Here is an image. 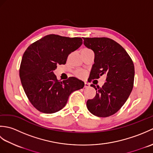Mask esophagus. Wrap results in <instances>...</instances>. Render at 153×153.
Returning a JSON list of instances; mask_svg holds the SVG:
<instances>
[{
  "instance_id": "1",
  "label": "esophagus",
  "mask_w": 153,
  "mask_h": 153,
  "mask_svg": "<svg viewBox=\"0 0 153 153\" xmlns=\"http://www.w3.org/2000/svg\"><path fill=\"white\" fill-rule=\"evenodd\" d=\"M89 86H90V85L89 83H85V86H84V87H85V89H87V88H88V87H89Z\"/></svg>"
}]
</instances>
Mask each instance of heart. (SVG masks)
Masks as SVG:
<instances>
[{
    "mask_svg": "<svg viewBox=\"0 0 153 153\" xmlns=\"http://www.w3.org/2000/svg\"><path fill=\"white\" fill-rule=\"evenodd\" d=\"M84 49H87V48H84ZM76 75L79 78H83L85 76V72L82 70H77L76 71Z\"/></svg>",
    "mask_w": 153,
    "mask_h": 153,
    "instance_id": "1",
    "label": "heart"
}]
</instances>
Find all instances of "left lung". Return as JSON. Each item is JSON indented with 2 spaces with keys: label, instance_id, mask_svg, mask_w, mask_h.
Instances as JSON below:
<instances>
[{
  "label": "left lung",
  "instance_id": "8db88e82",
  "mask_svg": "<svg viewBox=\"0 0 153 153\" xmlns=\"http://www.w3.org/2000/svg\"><path fill=\"white\" fill-rule=\"evenodd\" d=\"M83 44L95 54L89 79L106 76L101 88L91 86L96 95L87 101L89 111L98 117H108L117 112L124 105L134 87V62L121 45L106 37H83Z\"/></svg>",
  "mask_w": 153,
  "mask_h": 153
}]
</instances>
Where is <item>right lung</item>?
Masks as SVG:
<instances>
[{
  "mask_svg": "<svg viewBox=\"0 0 153 153\" xmlns=\"http://www.w3.org/2000/svg\"><path fill=\"white\" fill-rule=\"evenodd\" d=\"M82 43L80 37L51 34L35 42L25 51L19 77L28 99L39 111H59L66 106L71 93L84 87V82L74 77L60 82L53 72L57 65L66 64L68 55Z\"/></svg>",
  "mask_w": 153,
  "mask_h": 153,
  "instance_id": "right-lung-1",
  "label": "right lung"
}]
</instances>
